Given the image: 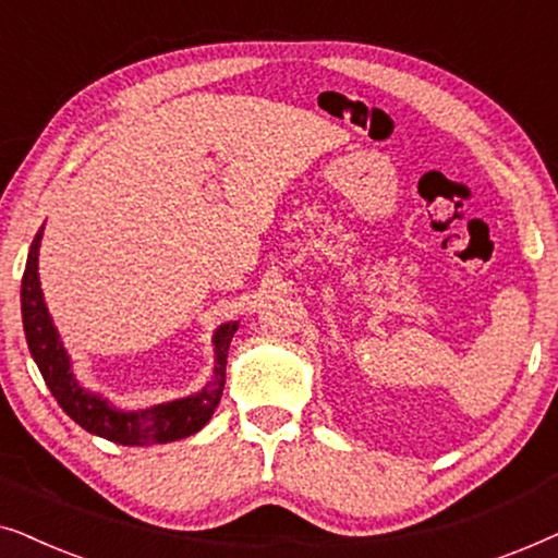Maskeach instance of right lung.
I'll return each mask as SVG.
<instances>
[{"label": "right lung", "mask_w": 558, "mask_h": 558, "mask_svg": "<svg viewBox=\"0 0 558 558\" xmlns=\"http://www.w3.org/2000/svg\"><path fill=\"white\" fill-rule=\"evenodd\" d=\"M40 235L43 228L37 231L33 246H29L25 274H22V325H25L29 353H33L37 368H40L45 384H48L50 393L56 396L60 409L86 432L117 441V445H167V441L185 439L190 434L201 432L208 424L213 411H216L220 393H223L228 345H231V338L239 330V325L228 323L218 327L216 338H213V342H216V373H213L210 386L203 388L201 393L162 403V407L147 411L111 409L104 399L83 391L75 384L71 361H68L63 342L58 338V330L52 327V319L43 300L40 277H37Z\"/></svg>", "instance_id": "obj_1"}]
</instances>
